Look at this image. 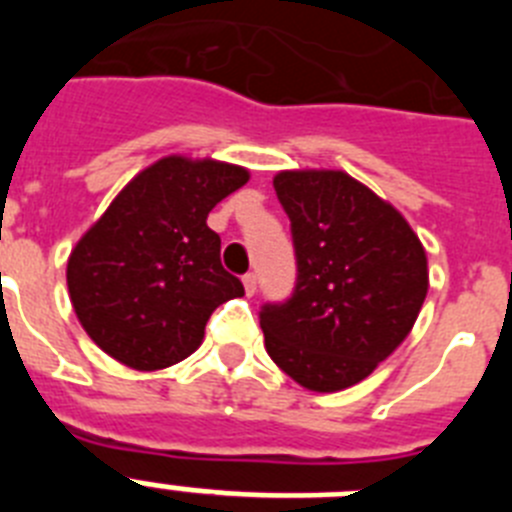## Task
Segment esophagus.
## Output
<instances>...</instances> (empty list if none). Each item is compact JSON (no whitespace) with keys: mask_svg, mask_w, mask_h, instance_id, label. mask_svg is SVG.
I'll return each mask as SVG.
<instances>
[{"mask_svg":"<svg viewBox=\"0 0 512 512\" xmlns=\"http://www.w3.org/2000/svg\"><path fill=\"white\" fill-rule=\"evenodd\" d=\"M243 287H246L248 297L256 295V287H259V282H256V274H251V271H248V274H243Z\"/></svg>","mask_w":512,"mask_h":512,"instance_id":"34e87169","label":"esophagus"}]
</instances>
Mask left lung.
<instances>
[{
  "mask_svg": "<svg viewBox=\"0 0 512 512\" xmlns=\"http://www.w3.org/2000/svg\"><path fill=\"white\" fill-rule=\"evenodd\" d=\"M297 279L259 312L274 364L315 392L346 390L405 341L428 292V261L405 217L343 171H282Z\"/></svg>",
  "mask_w": 512,
  "mask_h": 512,
  "instance_id": "8db88e82",
  "label": "left lung"
}]
</instances>
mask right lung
Here are the masks:
<instances>
[{
    "label": "right lung",
    "instance_id": "right-lung-1",
    "mask_svg": "<svg viewBox=\"0 0 512 512\" xmlns=\"http://www.w3.org/2000/svg\"><path fill=\"white\" fill-rule=\"evenodd\" d=\"M246 182L241 166L161 158L76 243L69 295L104 354L153 372L197 351L215 307L243 295L241 279L220 264L207 215Z\"/></svg>",
    "mask_w": 512,
    "mask_h": 512
}]
</instances>
